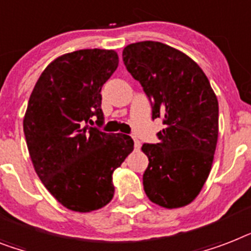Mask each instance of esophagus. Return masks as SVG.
<instances>
[{"instance_id":"1","label":"esophagus","mask_w":251,"mask_h":251,"mask_svg":"<svg viewBox=\"0 0 251 251\" xmlns=\"http://www.w3.org/2000/svg\"><path fill=\"white\" fill-rule=\"evenodd\" d=\"M134 148H135L136 151H138L140 148V142L138 139H136V138H134Z\"/></svg>"}]
</instances>
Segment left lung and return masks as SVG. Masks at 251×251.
<instances>
[{"label": "left lung", "instance_id": "1", "mask_svg": "<svg viewBox=\"0 0 251 251\" xmlns=\"http://www.w3.org/2000/svg\"><path fill=\"white\" fill-rule=\"evenodd\" d=\"M127 72L143 87L152 119H162L158 143H144L150 160L144 192L152 202L174 209L192 202L206 182L218 140L219 107L210 82L192 59L156 41L126 46Z\"/></svg>", "mask_w": 251, "mask_h": 251}]
</instances>
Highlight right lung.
I'll use <instances>...</instances> for the list:
<instances>
[{
    "label": "right lung",
    "mask_w": 251,
    "mask_h": 251,
    "mask_svg": "<svg viewBox=\"0 0 251 251\" xmlns=\"http://www.w3.org/2000/svg\"><path fill=\"white\" fill-rule=\"evenodd\" d=\"M119 66L113 50L85 49L49 64L30 94L23 127L30 160L48 191L67 209L89 213L113 197L112 174L134 150L131 136L101 125V87Z\"/></svg>",
    "instance_id": "add662e5"
}]
</instances>
